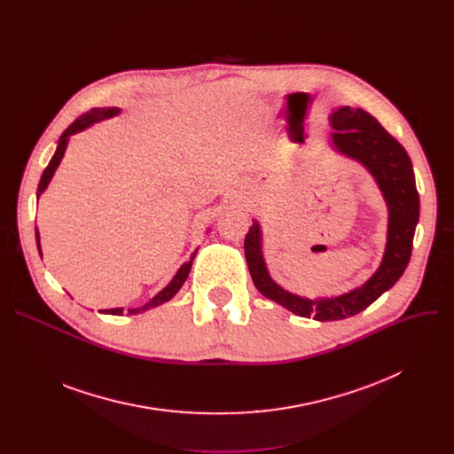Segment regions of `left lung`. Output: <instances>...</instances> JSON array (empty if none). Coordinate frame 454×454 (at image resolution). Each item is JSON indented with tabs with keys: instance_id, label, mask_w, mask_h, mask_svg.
Wrapping results in <instances>:
<instances>
[{
	"instance_id": "obj_1",
	"label": "left lung",
	"mask_w": 454,
	"mask_h": 454,
	"mask_svg": "<svg viewBox=\"0 0 454 454\" xmlns=\"http://www.w3.org/2000/svg\"><path fill=\"white\" fill-rule=\"evenodd\" d=\"M329 121L334 129L329 137L331 147L370 172L387 207L386 247L377 271L348 293L310 300L286 291L271 278L264 261L262 228L258 221H253L244 240L246 262L254 287L293 314L316 321L354 316L395 286L408 268L420 215L413 165L406 149L364 109L341 106L331 113Z\"/></svg>"
}]
</instances>
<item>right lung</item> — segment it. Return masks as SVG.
Listing matches in <instances>:
<instances>
[{
	"label": "right lung",
	"instance_id": "right-lung-1",
	"mask_svg": "<svg viewBox=\"0 0 454 454\" xmlns=\"http://www.w3.org/2000/svg\"><path fill=\"white\" fill-rule=\"evenodd\" d=\"M116 114H120V107H95V109L88 111L86 114H82L81 118H77V120H75V121L67 129V131L62 133V137L59 138V144H57V149H55V154L51 156V160H50L48 167L44 168V172H43V176H41V181H39V186H37V200L43 196V192H44V190H46V186L50 184V181H51V177H53V174H55L57 167L60 165V161H62V158H64V153H67V147H68L70 137H74V135H77V133L84 131V129L91 127V125H93V123H97V121H102V120L113 118V116H116ZM35 242H37L39 254L43 256L37 228H35ZM196 253H198V249L190 254V261H188V262H184V264L177 270V273H176V275H174V278L168 282V286H167V287H163V289H161V291H160L153 300H149V301H147L145 305H142V307H137V309H127V312H129V314H140V312H145V310H149V309H154V307H158V305H161V303H165V301L172 300V298L176 296V293L181 289V286L184 284V280L188 278V273H190V270H192V264H193V258H196ZM100 312H102V314L121 316V314H123V309H121V307H116V309H106V310H100Z\"/></svg>",
	"mask_w": 454,
	"mask_h": 454
}]
</instances>
